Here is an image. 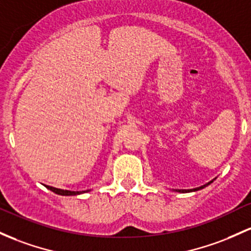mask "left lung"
Listing matches in <instances>:
<instances>
[{"mask_svg":"<svg viewBox=\"0 0 251 251\" xmlns=\"http://www.w3.org/2000/svg\"><path fill=\"white\" fill-rule=\"evenodd\" d=\"M213 180H214V178H213ZM213 180L210 181V182H207V183L202 184V186L197 187V188H192V189H173V191H174V192H178V193H191V192H197V191H200V189L205 188V187H207L208 184H211L212 182H213Z\"/></svg>","mask_w":251,"mask_h":251,"instance_id":"8db88e82","label":"left lung"}]
</instances>
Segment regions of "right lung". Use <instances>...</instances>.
Wrapping results in <instances>:
<instances>
[{
  "label": "right lung",
  "mask_w": 251,
  "mask_h": 251,
  "mask_svg": "<svg viewBox=\"0 0 251 251\" xmlns=\"http://www.w3.org/2000/svg\"><path fill=\"white\" fill-rule=\"evenodd\" d=\"M46 188L50 189L51 192L56 193V194L58 195H65V197H69V195H78V194H82V193H87L89 192L90 189H87V191H68V189H59V188H56V187H51V186H45Z\"/></svg>",
  "instance_id": "right-lung-1"
}]
</instances>
